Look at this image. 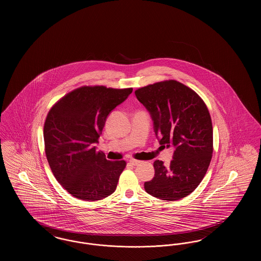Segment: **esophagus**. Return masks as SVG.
<instances>
[{
	"label": "esophagus",
	"mask_w": 261,
	"mask_h": 261,
	"mask_svg": "<svg viewBox=\"0 0 261 261\" xmlns=\"http://www.w3.org/2000/svg\"><path fill=\"white\" fill-rule=\"evenodd\" d=\"M129 162H130V164H132V165H134V166H136L138 164H140L141 162L140 161H137V160H134V159H131V160H129Z\"/></svg>",
	"instance_id": "esophagus-1"
}]
</instances>
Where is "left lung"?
<instances>
[{
  "label": "left lung",
  "mask_w": 261,
  "mask_h": 261,
  "mask_svg": "<svg viewBox=\"0 0 261 261\" xmlns=\"http://www.w3.org/2000/svg\"><path fill=\"white\" fill-rule=\"evenodd\" d=\"M135 95L149 112L160 144L175 149L169 166L153 162L154 177L145 183V190L163 200L183 199L199 186L211 163L210 112L195 91L175 80L140 88Z\"/></svg>",
  "instance_id": "obj_1"
}]
</instances>
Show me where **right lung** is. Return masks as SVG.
I'll return each mask as SVG.
<instances>
[{
	"instance_id": "add662e5",
	"label": "right lung",
	"mask_w": 261,
	"mask_h": 261,
	"mask_svg": "<svg viewBox=\"0 0 261 261\" xmlns=\"http://www.w3.org/2000/svg\"><path fill=\"white\" fill-rule=\"evenodd\" d=\"M132 91L83 86L65 95L48 113L44 125L46 156L58 182L75 198L99 200L115 191L126 162L108 161L94 144L109 114Z\"/></svg>"
}]
</instances>
